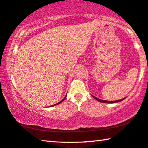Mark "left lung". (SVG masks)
<instances>
[{
	"mask_svg": "<svg viewBox=\"0 0 148 148\" xmlns=\"http://www.w3.org/2000/svg\"><path fill=\"white\" fill-rule=\"evenodd\" d=\"M92 97L94 98L95 99L97 100V101H98L99 102H101V103H119V102H121L123 100H124L125 98H123V99H120V100H117V101H105V100H101L100 99H98V98L94 97V96L92 95Z\"/></svg>",
	"mask_w": 148,
	"mask_h": 148,
	"instance_id": "obj_1",
	"label": "left lung"
}]
</instances>
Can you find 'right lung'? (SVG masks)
I'll list each match as a JSON object with an SVG mask.
<instances>
[{
    "mask_svg": "<svg viewBox=\"0 0 148 148\" xmlns=\"http://www.w3.org/2000/svg\"><path fill=\"white\" fill-rule=\"evenodd\" d=\"M66 96H67V95H66V97H64V99L62 100V101H60V102H58V103H56V104H55V105H52V106H50V107H53V106H55V105H59V104H60V103H62V102H63V101H64V100H65V99H66Z\"/></svg>",
    "mask_w": 148,
    "mask_h": 148,
    "instance_id": "right-lung-1",
    "label": "right lung"
}]
</instances>
